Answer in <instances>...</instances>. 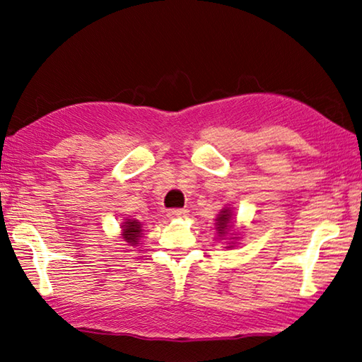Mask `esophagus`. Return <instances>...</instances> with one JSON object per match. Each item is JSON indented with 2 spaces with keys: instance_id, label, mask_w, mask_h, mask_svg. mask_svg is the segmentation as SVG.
<instances>
[{
  "instance_id": "obj_1",
  "label": "esophagus",
  "mask_w": 362,
  "mask_h": 362,
  "mask_svg": "<svg viewBox=\"0 0 362 362\" xmlns=\"http://www.w3.org/2000/svg\"><path fill=\"white\" fill-rule=\"evenodd\" d=\"M188 216V211L187 209H170L168 212V217L169 218H183Z\"/></svg>"
}]
</instances>
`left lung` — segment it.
Returning <instances> with one entry per match:
<instances>
[{"mask_svg": "<svg viewBox=\"0 0 362 362\" xmlns=\"http://www.w3.org/2000/svg\"><path fill=\"white\" fill-rule=\"evenodd\" d=\"M233 209L228 206H225L222 211L218 212V216L216 218V231H217V236L220 240H225V238H228V246L226 249L230 247H235L236 246V241L240 240V236L235 235V231H231V228H235V218H233Z\"/></svg>", "mask_w": 362, "mask_h": 362, "instance_id": "1", "label": "left lung"}]
</instances>
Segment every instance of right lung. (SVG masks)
<instances>
[{
	"label": "right lung",
	"instance_id": "1",
	"mask_svg": "<svg viewBox=\"0 0 362 362\" xmlns=\"http://www.w3.org/2000/svg\"><path fill=\"white\" fill-rule=\"evenodd\" d=\"M142 231V222L136 218H124V222L121 223V236L129 246H139L140 238L144 235Z\"/></svg>",
	"mask_w": 362,
	"mask_h": 362
}]
</instances>
